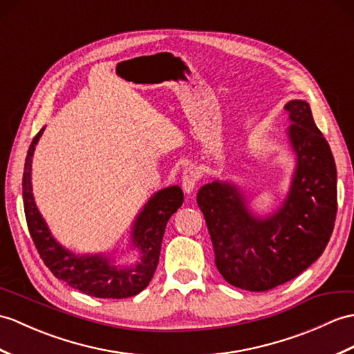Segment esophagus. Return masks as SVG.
I'll use <instances>...</instances> for the list:
<instances>
[{
	"label": "esophagus",
	"instance_id": "1",
	"mask_svg": "<svg viewBox=\"0 0 354 354\" xmlns=\"http://www.w3.org/2000/svg\"><path fill=\"white\" fill-rule=\"evenodd\" d=\"M197 179H199V176H197L196 169L188 167V169L184 170L183 180H180V183H183V190H184V193H187V194L193 193L194 187H196V184H197Z\"/></svg>",
	"mask_w": 354,
	"mask_h": 354
}]
</instances>
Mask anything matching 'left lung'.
Here are the masks:
<instances>
[{"label": "left lung", "instance_id": "obj_1", "mask_svg": "<svg viewBox=\"0 0 354 354\" xmlns=\"http://www.w3.org/2000/svg\"><path fill=\"white\" fill-rule=\"evenodd\" d=\"M286 137L295 155L288 194L273 212L254 214L232 180L216 179L197 193L225 281L245 291H268L315 262L336 218V166L306 101L292 100Z\"/></svg>", "mask_w": 354, "mask_h": 354}]
</instances>
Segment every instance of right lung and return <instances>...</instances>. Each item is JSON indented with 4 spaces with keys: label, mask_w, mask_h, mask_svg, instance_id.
Returning a JSON list of instances; mask_svg holds the SVG:
<instances>
[{
    "label": "right lung",
    "mask_w": 354,
    "mask_h": 354,
    "mask_svg": "<svg viewBox=\"0 0 354 354\" xmlns=\"http://www.w3.org/2000/svg\"><path fill=\"white\" fill-rule=\"evenodd\" d=\"M44 131L45 127L32 138L28 147L22 178L24 211L30 235L40 258L57 279L92 297H133L143 291L153 277L167 221L184 202L183 190L179 185L158 190L137 214L128 241L129 249L138 253V261L134 264H119V261L110 253H73L55 240L32 196V155Z\"/></svg>",
    "instance_id": "right-lung-1"
}]
</instances>
